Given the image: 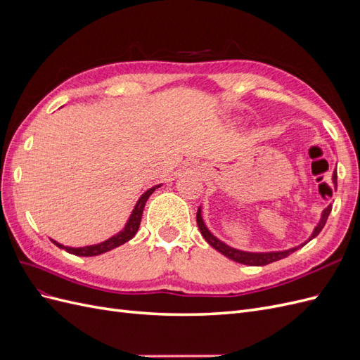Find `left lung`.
Instances as JSON below:
<instances>
[{"instance_id": "1", "label": "left lung", "mask_w": 360, "mask_h": 360, "mask_svg": "<svg viewBox=\"0 0 360 360\" xmlns=\"http://www.w3.org/2000/svg\"><path fill=\"white\" fill-rule=\"evenodd\" d=\"M336 179H338V176H336V169H335V171H333V176H332V181H333V184H335V188H336V184H338V183H336ZM330 212H332V204H329V205L326 207V209L323 210L321 217H320V222L317 224V226L314 228V231H312L311 237L308 238L307 242L299 245V246H296V248H291V249H287V250H275V252H248V250H240V249H236V248L228 246L226 243H224L222 240H219V238L214 237V236L210 233L209 228L205 226V224H204V221H202V216H201V207H200L198 212H197V224H198V228H200V231H201L202 237L205 238V242L209 243L210 246H213L216 250H219V252H221L222 255H225V257H228L230 259L236 261V263L246 264V266H266V264L274 263V261H278V259H282V258L288 257L290 254L294 252V250L300 249L302 246L307 245L309 240H312V238L317 237V236L320 234V231L323 230V226L326 225V221H328V217H329Z\"/></svg>"}]
</instances>
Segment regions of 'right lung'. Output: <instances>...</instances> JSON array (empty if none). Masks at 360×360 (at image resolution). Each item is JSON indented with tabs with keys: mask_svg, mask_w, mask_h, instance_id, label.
<instances>
[{
	"mask_svg": "<svg viewBox=\"0 0 360 360\" xmlns=\"http://www.w3.org/2000/svg\"><path fill=\"white\" fill-rule=\"evenodd\" d=\"M160 186H162V184H156V186L150 188L148 191H146L143 195H141V198H139L138 202L135 204V209L132 210V214L129 216V221L126 222L123 230L120 231V233H117L115 236L108 238V240H105V242H102V243H97V245L82 246V248L64 246V245H61V243H58V242H56V240H52V238H51V242H52L53 245H57L58 248H61V249H64V250H68L69 254L78 255V257H94V255H101V254H105V252H108V250H111V249H114V248H117V246H122L123 243L129 242L130 238H132V237L136 234L138 228H139V224H141V217H143L144 205H146V202H147L150 195L153 193V192H155L158 188H160Z\"/></svg>",
	"mask_w": 360,
	"mask_h": 360,
	"instance_id": "add662e5",
	"label": "right lung"
}]
</instances>
